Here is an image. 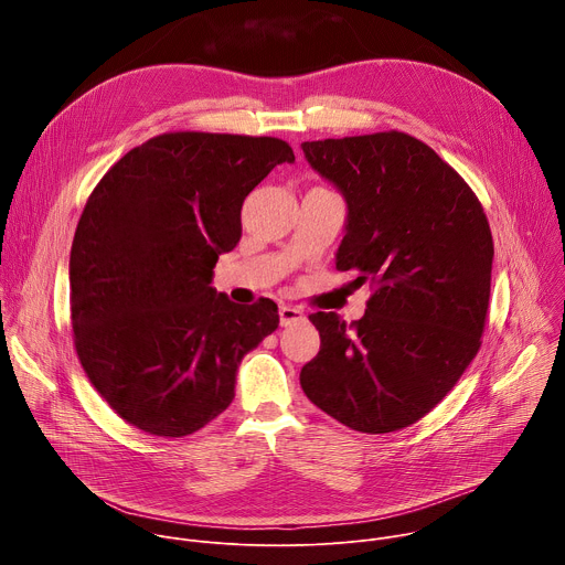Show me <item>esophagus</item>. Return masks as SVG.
<instances>
[{"mask_svg": "<svg viewBox=\"0 0 565 565\" xmlns=\"http://www.w3.org/2000/svg\"><path fill=\"white\" fill-rule=\"evenodd\" d=\"M303 319H306L303 310H299V308H295V306H281V308H279V321H281V327L299 324V321H303Z\"/></svg>", "mask_w": 565, "mask_h": 565, "instance_id": "34e87169", "label": "esophagus"}]
</instances>
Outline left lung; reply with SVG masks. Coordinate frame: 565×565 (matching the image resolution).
<instances>
[{
	"instance_id": "left-lung-1",
	"label": "left lung",
	"mask_w": 565,
	"mask_h": 565,
	"mask_svg": "<svg viewBox=\"0 0 565 565\" xmlns=\"http://www.w3.org/2000/svg\"><path fill=\"white\" fill-rule=\"evenodd\" d=\"M308 166L347 201L335 264L373 295L347 327L312 312L319 353L299 382L308 399L362 434L427 416L480 349L494 244L469 185L423 140L382 131L301 142Z\"/></svg>"
}]
</instances>
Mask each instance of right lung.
<instances>
[{
    "label": "right lung",
    "mask_w": 565,
    "mask_h": 565,
    "mask_svg": "<svg viewBox=\"0 0 565 565\" xmlns=\"http://www.w3.org/2000/svg\"><path fill=\"white\" fill-rule=\"evenodd\" d=\"M281 163L268 136L177 131L127 151L79 216L68 262L75 351L107 405L151 436L181 438L234 399L244 355L279 327L277 303L212 288L241 238V205Z\"/></svg>",
    "instance_id": "obj_1"
}]
</instances>
